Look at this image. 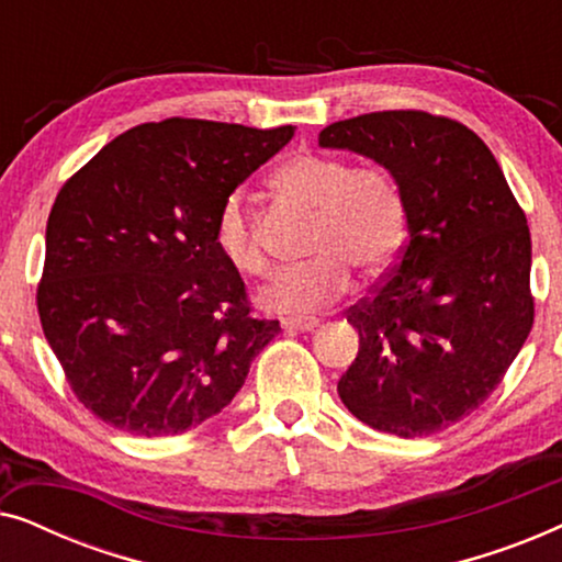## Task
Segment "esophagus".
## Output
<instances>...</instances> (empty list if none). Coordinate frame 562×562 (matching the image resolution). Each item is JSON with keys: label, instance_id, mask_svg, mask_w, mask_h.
Returning a JSON list of instances; mask_svg holds the SVG:
<instances>
[{"label": "esophagus", "instance_id": "1", "mask_svg": "<svg viewBox=\"0 0 562 562\" xmlns=\"http://www.w3.org/2000/svg\"><path fill=\"white\" fill-rule=\"evenodd\" d=\"M283 329H296V333H312L319 327L317 317H286L281 322Z\"/></svg>", "mask_w": 562, "mask_h": 562}]
</instances>
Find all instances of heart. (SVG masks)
Returning a JSON list of instances; mask_svg holds the SVG:
<instances>
[{
    "label": "heart",
    "instance_id": "heart-1",
    "mask_svg": "<svg viewBox=\"0 0 562 562\" xmlns=\"http://www.w3.org/2000/svg\"><path fill=\"white\" fill-rule=\"evenodd\" d=\"M276 187L296 204L317 212L310 256L276 273L260 304L279 314H306L333 304L350 286V271L375 279L394 263L406 233V204L396 181L375 166H352L327 153H299L276 173ZM214 245L240 276H263L268 256L256 220L240 191L222 202Z\"/></svg>",
    "mask_w": 562,
    "mask_h": 562
}]
</instances>
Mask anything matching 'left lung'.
Wrapping results in <instances>:
<instances>
[{
	"mask_svg": "<svg viewBox=\"0 0 562 562\" xmlns=\"http://www.w3.org/2000/svg\"><path fill=\"white\" fill-rule=\"evenodd\" d=\"M319 145L389 168L409 227L396 263L348 310L360 348L337 394L379 432H442L494 394L532 329L525 210L486 143L442 114H360Z\"/></svg>",
	"mask_w": 562,
	"mask_h": 562,
	"instance_id": "8db88e82",
	"label": "left lung"
}]
</instances>
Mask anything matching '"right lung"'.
<instances>
[{
    "label": "right lung",
    "mask_w": 562,
    "mask_h": 562,
    "mask_svg": "<svg viewBox=\"0 0 562 562\" xmlns=\"http://www.w3.org/2000/svg\"><path fill=\"white\" fill-rule=\"evenodd\" d=\"M171 117L81 166L53 204L37 314L76 398L135 437L183 435L225 409L281 333L252 314L214 245L225 199L291 140Z\"/></svg>",
    "instance_id": "right-lung-1"
}]
</instances>
